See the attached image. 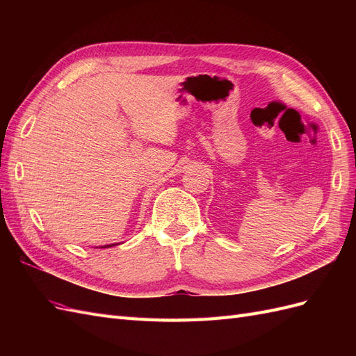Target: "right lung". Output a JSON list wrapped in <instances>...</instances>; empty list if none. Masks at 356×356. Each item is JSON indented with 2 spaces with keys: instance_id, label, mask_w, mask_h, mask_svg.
Returning a JSON list of instances; mask_svg holds the SVG:
<instances>
[{
  "instance_id": "obj_1",
  "label": "right lung",
  "mask_w": 356,
  "mask_h": 356,
  "mask_svg": "<svg viewBox=\"0 0 356 356\" xmlns=\"http://www.w3.org/2000/svg\"><path fill=\"white\" fill-rule=\"evenodd\" d=\"M114 245H118V243H111V245H104V246H101V248H111V246H114Z\"/></svg>"
}]
</instances>
